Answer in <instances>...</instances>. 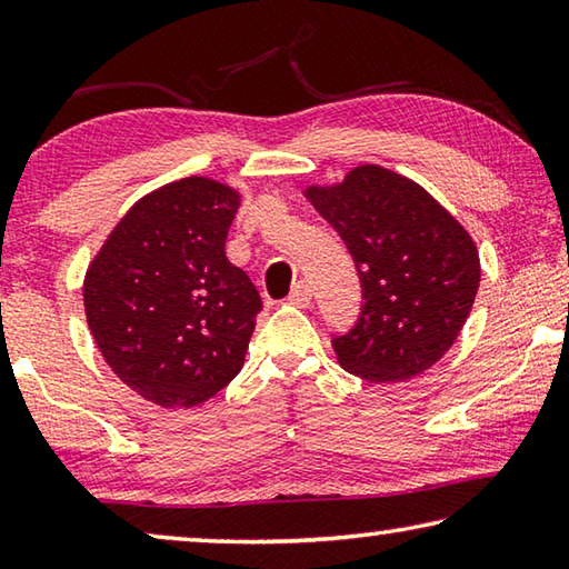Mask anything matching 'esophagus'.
I'll return each instance as SVG.
<instances>
[{
	"mask_svg": "<svg viewBox=\"0 0 569 569\" xmlns=\"http://www.w3.org/2000/svg\"><path fill=\"white\" fill-rule=\"evenodd\" d=\"M288 303L298 306V308H306L308 303H311V286H308L306 281H298L296 288L291 291V296H288Z\"/></svg>",
	"mask_w": 569,
	"mask_h": 569,
	"instance_id": "obj_1",
	"label": "esophagus"
}]
</instances>
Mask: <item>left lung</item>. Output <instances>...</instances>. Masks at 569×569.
Listing matches in <instances>:
<instances>
[{
	"instance_id": "obj_1",
	"label": "left lung",
	"mask_w": 569,
	"mask_h": 569,
	"mask_svg": "<svg viewBox=\"0 0 569 569\" xmlns=\"http://www.w3.org/2000/svg\"><path fill=\"white\" fill-rule=\"evenodd\" d=\"M306 198L349 248L361 281L353 329L333 336L349 373L407 381L445 356L479 288L475 240L417 182L379 166L353 168Z\"/></svg>"
}]
</instances>
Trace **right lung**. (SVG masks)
I'll return each instance as SVG.
<instances>
[{"mask_svg":"<svg viewBox=\"0 0 569 569\" xmlns=\"http://www.w3.org/2000/svg\"><path fill=\"white\" fill-rule=\"evenodd\" d=\"M240 196L182 178L140 198L84 276V313L120 381L158 407H198L243 366L261 296L226 258Z\"/></svg>","mask_w":569,"mask_h":569,"instance_id":"obj_1","label":"right lung"}]
</instances>
